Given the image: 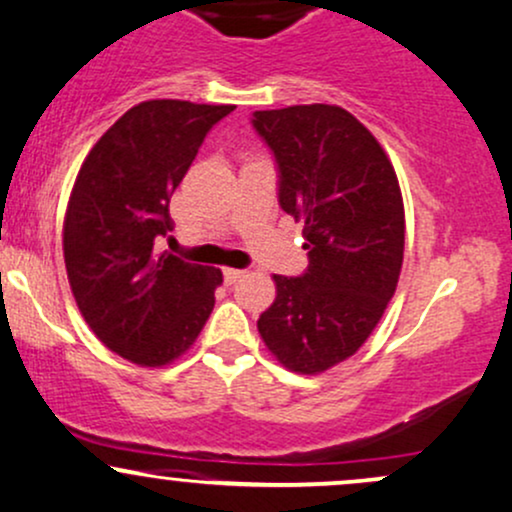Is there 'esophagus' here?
<instances>
[{
	"mask_svg": "<svg viewBox=\"0 0 512 512\" xmlns=\"http://www.w3.org/2000/svg\"><path fill=\"white\" fill-rule=\"evenodd\" d=\"M243 277H245L243 269H233V267L223 269V279H226V284H235V282H240V279H243Z\"/></svg>",
	"mask_w": 512,
	"mask_h": 512,
	"instance_id": "1",
	"label": "esophagus"
}]
</instances>
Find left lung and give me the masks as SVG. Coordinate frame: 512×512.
<instances>
[{"mask_svg":"<svg viewBox=\"0 0 512 512\" xmlns=\"http://www.w3.org/2000/svg\"><path fill=\"white\" fill-rule=\"evenodd\" d=\"M252 128L277 167V199L303 223L308 267L274 274L277 299L257 320L291 372L352 357L384 316L403 262V199L389 157L340 106L255 111Z\"/></svg>","mask_w":512,"mask_h":512,"instance_id":"8db88e82","label":"left lung"}]
</instances>
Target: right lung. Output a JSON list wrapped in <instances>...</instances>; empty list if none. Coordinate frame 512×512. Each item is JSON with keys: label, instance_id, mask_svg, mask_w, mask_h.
Returning <instances> with one entry per match:
<instances>
[{"label": "right lung", "instance_id": "obj_1", "mask_svg": "<svg viewBox=\"0 0 512 512\" xmlns=\"http://www.w3.org/2000/svg\"><path fill=\"white\" fill-rule=\"evenodd\" d=\"M235 106L153 99L121 116L84 160L67 204V279L84 320L116 355L160 367L189 350L216 303L221 269L155 240L201 143Z\"/></svg>", "mask_w": 512, "mask_h": 512}]
</instances>
